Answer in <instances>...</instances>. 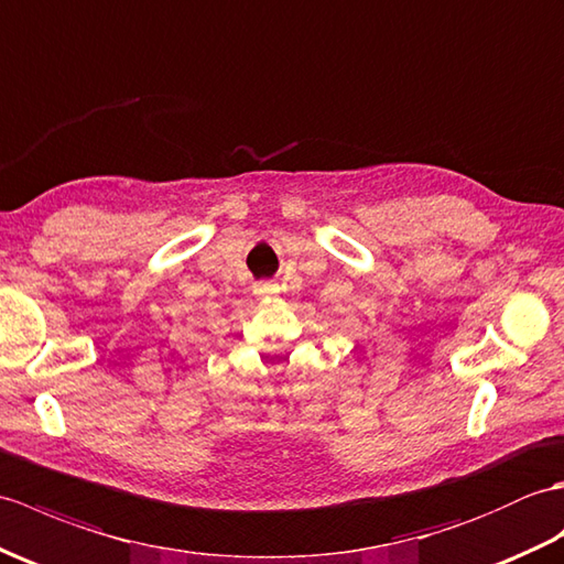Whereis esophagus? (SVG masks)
Returning <instances> with one entry per match:
<instances>
[{"instance_id":"esophagus-1","label":"esophagus","mask_w":564,"mask_h":564,"mask_svg":"<svg viewBox=\"0 0 564 564\" xmlns=\"http://www.w3.org/2000/svg\"><path fill=\"white\" fill-rule=\"evenodd\" d=\"M256 294H258V296L274 294V284H270V282H260V284L256 286Z\"/></svg>"}]
</instances>
